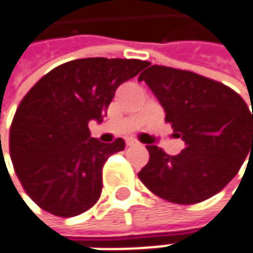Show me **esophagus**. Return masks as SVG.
<instances>
[{
    "instance_id": "esophagus-1",
    "label": "esophagus",
    "mask_w": 253,
    "mask_h": 253,
    "mask_svg": "<svg viewBox=\"0 0 253 253\" xmlns=\"http://www.w3.org/2000/svg\"><path fill=\"white\" fill-rule=\"evenodd\" d=\"M137 142L134 140V139H127L126 140V145L127 146H133V145H136Z\"/></svg>"
}]
</instances>
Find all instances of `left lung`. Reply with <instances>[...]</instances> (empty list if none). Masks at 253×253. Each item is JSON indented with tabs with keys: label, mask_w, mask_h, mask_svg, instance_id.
Returning a JSON list of instances; mask_svg holds the SVG:
<instances>
[{
	"label": "left lung",
	"mask_w": 253,
	"mask_h": 253,
	"mask_svg": "<svg viewBox=\"0 0 253 253\" xmlns=\"http://www.w3.org/2000/svg\"><path fill=\"white\" fill-rule=\"evenodd\" d=\"M139 80L154 92L166 122L186 143L174 157L148 145L149 161L137 174L142 183L180 205L218 193L253 152V110L228 86L192 72L151 66Z\"/></svg>",
	"instance_id": "left-lung-1"
}]
</instances>
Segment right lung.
Returning a JSON list of instances; mask_svg holds the SVG:
<instances>
[{"label": "right lung", "mask_w": 253, "mask_h": 253, "mask_svg": "<svg viewBox=\"0 0 253 253\" xmlns=\"http://www.w3.org/2000/svg\"><path fill=\"white\" fill-rule=\"evenodd\" d=\"M146 61L80 58L42 77L22 99L10 128V155L26 193L57 217H75L99 199L102 167L123 151L122 137L102 143L89 122H102L117 87Z\"/></svg>", "instance_id": "1"}]
</instances>
